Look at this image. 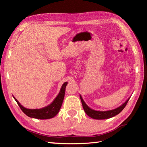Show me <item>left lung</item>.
<instances>
[{
  "instance_id": "8db88e82",
  "label": "left lung",
  "mask_w": 147,
  "mask_h": 147,
  "mask_svg": "<svg viewBox=\"0 0 147 147\" xmlns=\"http://www.w3.org/2000/svg\"><path fill=\"white\" fill-rule=\"evenodd\" d=\"M80 97L81 99V101L82 103V105L84 111L86 112V114L88 115L89 117H92L94 119H109L115 116V115H117L119 114L120 112L123 110L124 108L125 107L126 105L127 102L129 101L130 97L124 103V104H122L119 107H118L116 109H112V110L110 111H95L92 109L90 107H89L88 105L86 104L85 101L83 100L82 96L80 95Z\"/></svg>"
}]
</instances>
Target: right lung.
<instances>
[{"label": "right lung", "mask_w": 147, "mask_h": 147, "mask_svg": "<svg viewBox=\"0 0 147 147\" xmlns=\"http://www.w3.org/2000/svg\"><path fill=\"white\" fill-rule=\"evenodd\" d=\"M67 85V82H65L62 85L60 92H59L58 95L56 96V98L54 100V101L50 105L42 109H29L25 108L23 105H21L20 103L18 101V100L15 98L14 96H13V97L18 103V105L20 106L21 111L28 117L39 119H51L55 117L60 111L62 102H63L65 87H66Z\"/></svg>", "instance_id": "obj_1"}]
</instances>
